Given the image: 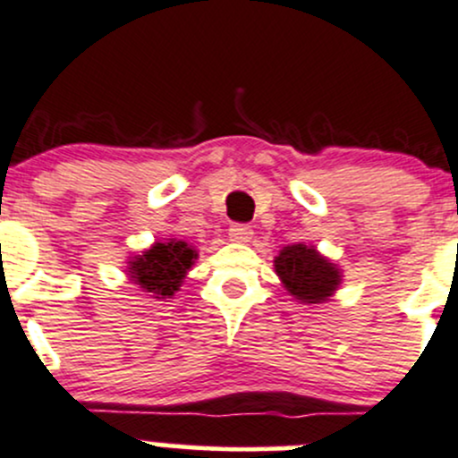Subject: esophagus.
<instances>
[{
    "mask_svg": "<svg viewBox=\"0 0 458 458\" xmlns=\"http://www.w3.org/2000/svg\"><path fill=\"white\" fill-rule=\"evenodd\" d=\"M228 237H230V242L246 243V242H250V239H252V228H250V225H246V224H234V225H230Z\"/></svg>",
    "mask_w": 458,
    "mask_h": 458,
    "instance_id": "1",
    "label": "esophagus"
}]
</instances>
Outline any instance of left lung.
I'll use <instances>...</instances> for the list:
<instances>
[{
	"label": "left lung",
	"mask_w": 458,
	"mask_h": 458,
	"mask_svg": "<svg viewBox=\"0 0 458 458\" xmlns=\"http://www.w3.org/2000/svg\"><path fill=\"white\" fill-rule=\"evenodd\" d=\"M275 270L284 288L301 303H323L341 284V270L315 246L294 243L275 257Z\"/></svg>",
	"instance_id": "8db88e82"
}]
</instances>
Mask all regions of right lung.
Returning a JSON list of instances; mask_svg holds the SVG:
<instances>
[{
  "label": "right lung",
  "instance_id": "obj_1",
  "mask_svg": "<svg viewBox=\"0 0 458 458\" xmlns=\"http://www.w3.org/2000/svg\"><path fill=\"white\" fill-rule=\"evenodd\" d=\"M195 259V248L179 239H168L164 243L157 242L143 255L132 257L126 272L132 284L140 285L143 293H150V297L170 299L182 288Z\"/></svg>",
  "mask_w": 458,
  "mask_h": 458
}]
</instances>
